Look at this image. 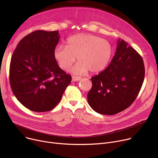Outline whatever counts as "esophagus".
<instances>
[{"label":"esophagus","instance_id":"esophagus-1","mask_svg":"<svg viewBox=\"0 0 158 158\" xmlns=\"http://www.w3.org/2000/svg\"><path fill=\"white\" fill-rule=\"evenodd\" d=\"M80 79H81V77H76V76L72 77V81H78Z\"/></svg>","mask_w":158,"mask_h":158}]
</instances>
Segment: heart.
Segmentation results:
<instances>
[{
	"instance_id": "b5f03b06",
	"label": "heart",
	"mask_w": 158,
	"mask_h": 158,
	"mask_svg": "<svg viewBox=\"0 0 158 158\" xmlns=\"http://www.w3.org/2000/svg\"><path fill=\"white\" fill-rule=\"evenodd\" d=\"M112 56V47L108 41L98 36L81 33L67 38L66 46L57 45L54 57L63 70H67L76 59L77 64L70 70L74 74H85L102 71Z\"/></svg>"
}]
</instances>
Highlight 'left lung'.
I'll return each instance as SVG.
<instances>
[{
  "instance_id": "8db88e82",
  "label": "left lung",
  "mask_w": 158,
  "mask_h": 158,
  "mask_svg": "<svg viewBox=\"0 0 158 158\" xmlns=\"http://www.w3.org/2000/svg\"><path fill=\"white\" fill-rule=\"evenodd\" d=\"M145 66L142 56L118 39L114 56L107 67L91 78L88 102L98 113L112 115L127 109L142 86Z\"/></svg>"
}]
</instances>
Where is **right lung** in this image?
I'll use <instances>...</instances> for the list:
<instances>
[{
  "label": "right lung",
  "mask_w": 158,
  "mask_h": 158,
  "mask_svg": "<svg viewBox=\"0 0 158 158\" xmlns=\"http://www.w3.org/2000/svg\"><path fill=\"white\" fill-rule=\"evenodd\" d=\"M59 31L38 30L23 38L12 55L10 83L18 101L36 112L52 110L61 101L72 77L54 57Z\"/></svg>",
  "instance_id": "1"
}]
</instances>
